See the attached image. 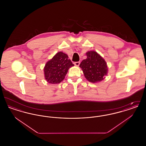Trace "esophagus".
<instances>
[{
    "instance_id": "esophagus-1",
    "label": "esophagus",
    "mask_w": 146,
    "mask_h": 146,
    "mask_svg": "<svg viewBox=\"0 0 146 146\" xmlns=\"http://www.w3.org/2000/svg\"><path fill=\"white\" fill-rule=\"evenodd\" d=\"M80 64V62H74V65L76 66H79Z\"/></svg>"
}]
</instances>
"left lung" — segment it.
Listing matches in <instances>:
<instances>
[{
  "instance_id": "left-lung-1",
  "label": "left lung",
  "mask_w": 146,
  "mask_h": 146,
  "mask_svg": "<svg viewBox=\"0 0 146 146\" xmlns=\"http://www.w3.org/2000/svg\"><path fill=\"white\" fill-rule=\"evenodd\" d=\"M86 55L87 58L79 65L85 78L93 83L103 80L108 70L104 58L95 51H88Z\"/></svg>"
}]
</instances>
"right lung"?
<instances>
[{"instance_id":"right-lung-1","label":"right lung","mask_w":146,"mask_h":146,"mask_svg":"<svg viewBox=\"0 0 146 146\" xmlns=\"http://www.w3.org/2000/svg\"><path fill=\"white\" fill-rule=\"evenodd\" d=\"M73 66L68 55L60 51L45 64L44 68L45 79L50 84L60 83L64 79L68 70Z\"/></svg>"}]
</instances>
